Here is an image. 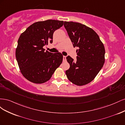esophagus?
Instances as JSON below:
<instances>
[{"mask_svg": "<svg viewBox=\"0 0 125 125\" xmlns=\"http://www.w3.org/2000/svg\"><path fill=\"white\" fill-rule=\"evenodd\" d=\"M63 61H66V56H63Z\"/></svg>", "mask_w": 125, "mask_h": 125, "instance_id": "obj_1", "label": "esophagus"}]
</instances>
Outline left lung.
Segmentation results:
<instances>
[{
  "label": "left lung",
  "mask_w": 125,
  "mask_h": 125,
  "mask_svg": "<svg viewBox=\"0 0 125 125\" xmlns=\"http://www.w3.org/2000/svg\"><path fill=\"white\" fill-rule=\"evenodd\" d=\"M74 47H77V60L66 57L70 68L66 71L68 80L82 86L91 82L103 67L105 62V48L97 34L93 29L78 22H64Z\"/></svg>",
  "instance_id": "left-lung-1"
}]
</instances>
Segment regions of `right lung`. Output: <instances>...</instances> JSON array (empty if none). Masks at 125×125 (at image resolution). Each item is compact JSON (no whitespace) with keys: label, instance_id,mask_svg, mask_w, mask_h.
Instances as JSON below:
<instances>
[{"label":"right lung","instance_id":"right-lung-1","mask_svg":"<svg viewBox=\"0 0 125 125\" xmlns=\"http://www.w3.org/2000/svg\"><path fill=\"white\" fill-rule=\"evenodd\" d=\"M63 21L36 22L20 35L16 57L22 75L30 82L41 84L48 81L62 63V55L45 51L43 47L52 43V35L61 28Z\"/></svg>","mask_w":125,"mask_h":125}]
</instances>
